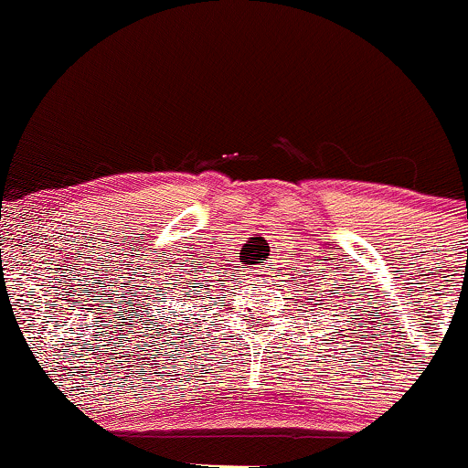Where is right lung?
<instances>
[{"mask_svg": "<svg viewBox=\"0 0 468 468\" xmlns=\"http://www.w3.org/2000/svg\"><path fill=\"white\" fill-rule=\"evenodd\" d=\"M186 293H187V292H186ZM187 296H190V293H187Z\"/></svg>", "mask_w": 468, "mask_h": 468, "instance_id": "1", "label": "right lung"}]
</instances>
